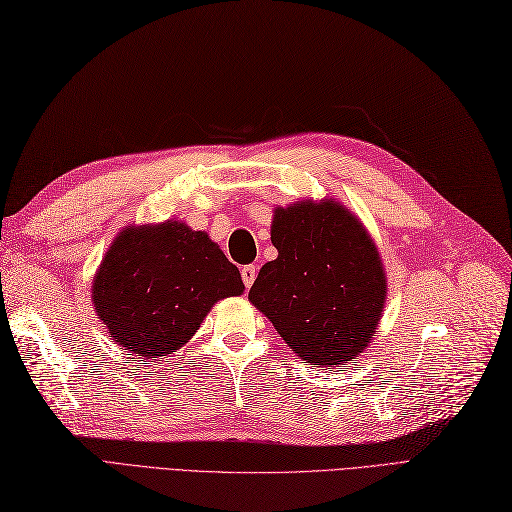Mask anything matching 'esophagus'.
<instances>
[{"mask_svg": "<svg viewBox=\"0 0 512 512\" xmlns=\"http://www.w3.org/2000/svg\"><path fill=\"white\" fill-rule=\"evenodd\" d=\"M256 273H258L256 265H245V267H241V278H243L245 289H249V286L254 284V280H256Z\"/></svg>", "mask_w": 512, "mask_h": 512, "instance_id": "34e87169", "label": "esophagus"}]
</instances>
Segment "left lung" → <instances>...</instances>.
I'll return each instance as SVG.
<instances>
[{"instance_id":"1","label":"left lung","mask_w":512,"mask_h":512,"mask_svg":"<svg viewBox=\"0 0 512 512\" xmlns=\"http://www.w3.org/2000/svg\"><path fill=\"white\" fill-rule=\"evenodd\" d=\"M271 243L278 258L260 269L249 302L291 350L315 365H343L376 334L386 278L376 245L336 202L278 208Z\"/></svg>"}]
</instances>
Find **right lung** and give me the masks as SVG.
Returning a JSON list of instances; mask_svg holds the SVG:
<instances>
[{"label":"right lung","mask_w":512,"mask_h":512,"mask_svg":"<svg viewBox=\"0 0 512 512\" xmlns=\"http://www.w3.org/2000/svg\"><path fill=\"white\" fill-rule=\"evenodd\" d=\"M243 289L206 232L165 221L117 236L93 280V304L112 341L147 365L180 350L217 299Z\"/></svg>","instance_id":"1"}]
</instances>
